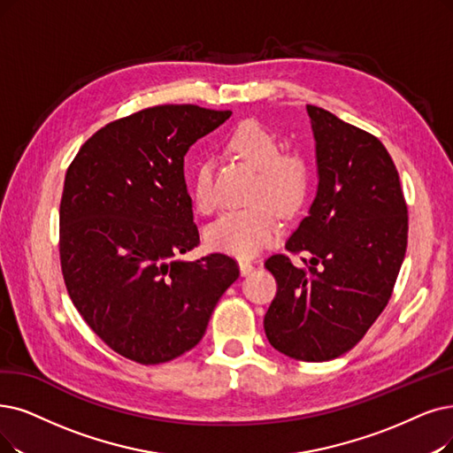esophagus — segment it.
I'll list each match as a JSON object with an SVG mask.
<instances>
[{
    "mask_svg": "<svg viewBox=\"0 0 453 453\" xmlns=\"http://www.w3.org/2000/svg\"><path fill=\"white\" fill-rule=\"evenodd\" d=\"M252 269H255V264L249 262V260H240V271H242V275H249Z\"/></svg>",
    "mask_w": 453,
    "mask_h": 453,
    "instance_id": "obj_1",
    "label": "esophagus"
}]
</instances>
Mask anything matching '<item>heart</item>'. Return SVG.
Here are the masks:
<instances>
[{
    "label": "heart",
    "instance_id": "1",
    "mask_svg": "<svg viewBox=\"0 0 453 453\" xmlns=\"http://www.w3.org/2000/svg\"><path fill=\"white\" fill-rule=\"evenodd\" d=\"M226 147L245 164L258 171L252 184L250 201H260L240 210H228L206 228V243L228 255L249 258L273 242L280 223L275 208L264 203L269 200L280 211H296L306 196L311 184L309 165L301 156L284 154L280 141L257 120H245L228 139ZM193 201L198 211L211 213L217 206L213 174L208 164L196 167L193 178Z\"/></svg>",
    "mask_w": 453,
    "mask_h": 453
}]
</instances>
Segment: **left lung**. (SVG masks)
Here are the masks:
<instances>
[{"instance_id": "8db88e82", "label": "left lung", "mask_w": 453, "mask_h": 453, "mask_svg": "<svg viewBox=\"0 0 453 453\" xmlns=\"http://www.w3.org/2000/svg\"><path fill=\"white\" fill-rule=\"evenodd\" d=\"M318 193L286 242L311 260L273 255L265 267L277 296L264 318L277 351L323 363L348 353L385 311L407 249L409 217L400 174L383 142L316 105Z\"/></svg>"}]
</instances>
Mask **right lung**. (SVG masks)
Instances as JSON below:
<instances>
[{"label": "right lung", "mask_w": 453, "mask_h": 453, "mask_svg": "<svg viewBox=\"0 0 453 453\" xmlns=\"http://www.w3.org/2000/svg\"><path fill=\"white\" fill-rule=\"evenodd\" d=\"M232 111L156 105L105 124L72 161L59 208L68 296L113 351L159 365L203 340L210 316L240 277L236 260L195 249L184 156Z\"/></svg>", "instance_id": "add662e5"}]
</instances>
